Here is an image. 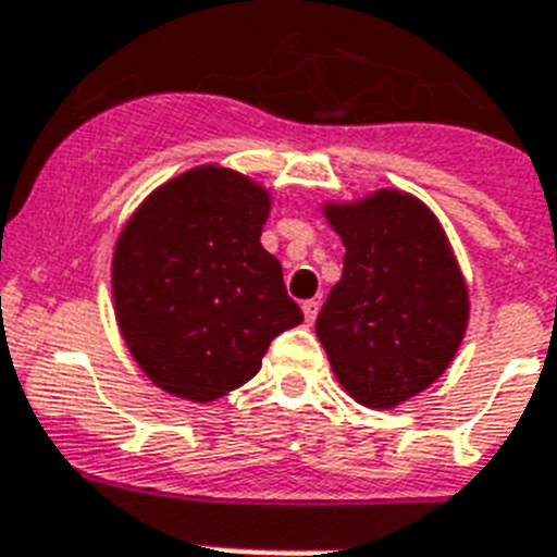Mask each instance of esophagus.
<instances>
[{
  "instance_id": "34e87169",
  "label": "esophagus",
  "mask_w": 557,
  "mask_h": 557,
  "mask_svg": "<svg viewBox=\"0 0 557 557\" xmlns=\"http://www.w3.org/2000/svg\"><path fill=\"white\" fill-rule=\"evenodd\" d=\"M318 307H321V304H318L315 298H310V301L301 304V310H304V318H307V324H312V321H315V318H318Z\"/></svg>"
}]
</instances>
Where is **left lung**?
<instances>
[{
  "instance_id": "left-lung-1",
  "label": "left lung",
  "mask_w": 557,
  "mask_h": 557,
  "mask_svg": "<svg viewBox=\"0 0 557 557\" xmlns=\"http://www.w3.org/2000/svg\"><path fill=\"white\" fill-rule=\"evenodd\" d=\"M326 216L346 256L318 312V341L355 400L392 408L448 369L468 326V287L420 199L377 191L355 206H326Z\"/></svg>"
}]
</instances>
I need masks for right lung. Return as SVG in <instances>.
Listing matches in <instances>:
<instances>
[{"label": "right lung", "instance_id": "add662e5", "mask_svg": "<svg viewBox=\"0 0 557 557\" xmlns=\"http://www.w3.org/2000/svg\"><path fill=\"white\" fill-rule=\"evenodd\" d=\"M268 213L261 185L206 165L160 185L123 227L112 261L117 326L163 392L225 397L259 372L273 337L304 321L259 242Z\"/></svg>", "mask_w": 557, "mask_h": 557}]
</instances>
